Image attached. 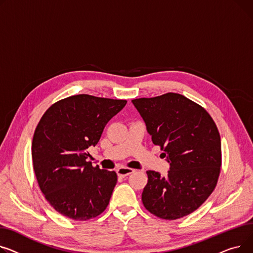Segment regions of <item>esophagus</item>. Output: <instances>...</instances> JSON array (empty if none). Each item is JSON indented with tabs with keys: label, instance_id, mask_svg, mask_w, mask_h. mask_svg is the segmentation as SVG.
Returning <instances> with one entry per match:
<instances>
[{
	"label": "esophagus",
	"instance_id": "1",
	"mask_svg": "<svg viewBox=\"0 0 253 253\" xmlns=\"http://www.w3.org/2000/svg\"><path fill=\"white\" fill-rule=\"evenodd\" d=\"M133 171H135V169H129V168H126V167H122V168H120V169H117V170H116L117 174L120 175V176H123V177H125V176H126V175L132 173Z\"/></svg>",
	"mask_w": 253,
	"mask_h": 253
}]
</instances>
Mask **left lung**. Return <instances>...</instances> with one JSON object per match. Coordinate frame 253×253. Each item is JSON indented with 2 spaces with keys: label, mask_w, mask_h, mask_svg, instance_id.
I'll list each match as a JSON object with an SVG mask.
<instances>
[{
  "label": "left lung",
  "mask_w": 253,
  "mask_h": 253,
  "mask_svg": "<svg viewBox=\"0 0 253 253\" xmlns=\"http://www.w3.org/2000/svg\"><path fill=\"white\" fill-rule=\"evenodd\" d=\"M131 102L170 166L166 176L147 171L145 209L163 219L192 213L210 197L220 172V137L213 120L197 103L176 93Z\"/></svg>",
  "instance_id": "obj_1"
}]
</instances>
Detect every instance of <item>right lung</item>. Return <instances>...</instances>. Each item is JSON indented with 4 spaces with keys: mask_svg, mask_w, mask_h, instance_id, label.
Here are the masks:
<instances>
[{
    "mask_svg": "<svg viewBox=\"0 0 253 253\" xmlns=\"http://www.w3.org/2000/svg\"><path fill=\"white\" fill-rule=\"evenodd\" d=\"M126 104L82 94L54 103L42 116L32 145L34 170L44 198L59 213L86 220L106 210L117 174L94 168L86 150Z\"/></svg>",
    "mask_w": 253,
    "mask_h": 253,
    "instance_id": "obj_1",
    "label": "right lung"
}]
</instances>
